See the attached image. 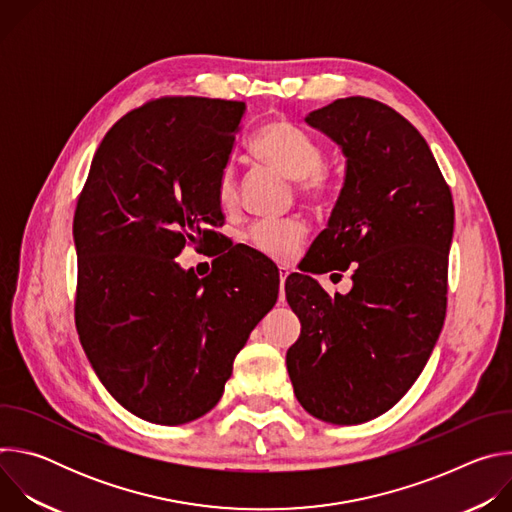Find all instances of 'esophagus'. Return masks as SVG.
<instances>
[{
	"label": "esophagus",
	"mask_w": 512,
	"mask_h": 512,
	"mask_svg": "<svg viewBox=\"0 0 512 512\" xmlns=\"http://www.w3.org/2000/svg\"><path fill=\"white\" fill-rule=\"evenodd\" d=\"M289 275L287 269H279V300L283 302V283H285V277Z\"/></svg>",
	"instance_id": "obj_1"
}]
</instances>
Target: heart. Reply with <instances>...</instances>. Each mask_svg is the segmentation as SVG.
<instances>
[{
  "label": "heart",
  "mask_w": 512,
  "mask_h": 512,
  "mask_svg": "<svg viewBox=\"0 0 512 512\" xmlns=\"http://www.w3.org/2000/svg\"><path fill=\"white\" fill-rule=\"evenodd\" d=\"M253 154L296 180L302 196L320 200L330 194L332 178L324 166V150L314 135L287 121H271L253 137ZM216 198L225 210L235 208L239 200V180L233 164H225L218 172ZM308 227L296 218L289 221H261L255 223L247 239L251 247L275 261H289L300 249Z\"/></svg>",
  "instance_id": "obj_1"
}]
</instances>
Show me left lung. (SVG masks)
<instances>
[{
  "instance_id": "obj_1",
  "label": "left lung",
  "mask_w": 512,
  "mask_h": 512,
  "mask_svg": "<svg viewBox=\"0 0 512 512\" xmlns=\"http://www.w3.org/2000/svg\"><path fill=\"white\" fill-rule=\"evenodd\" d=\"M306 123L346 158L328 227L308 251L312 273L352 265V289L332 298L310 275L285 279L287 304L302 322L285 362L310 415L356 425L411 389L440 338L454 202L427 141L395 109L346 97Z\"/></svg>"
}]
</instances>
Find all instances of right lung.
Here are the masks:
<instances>
[{
	"mask_svg": "<svg viewBox=\"0 0 512 512\" xmlns=\"http://www.w3.org/2000/svg\"><path fill=\"white\" fill-rule=\"evenodd\" d=\"M243 115L241 101L204 97L129 111L103 137L77 202V332L111 397L150 423L208 413L277 302V267L253 275L229 251L198 279L176 261L223 225L216 180Z\"/></svg>",
	"mask_w": 512,
	"mask_h": 512,
	"instance_id": "1",
	"label": "right lung"
}]
</instances>
